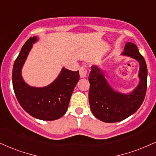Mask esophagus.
Listing matches in <instances>:
<instances>
[{"mask_svg": "<svg viewBox=\"0 0 156 156\" xmlns=\"http://www.w3.org/2000/svg\"><path fill=\"white\" fill-rule=\"evenodd\" d=\"M87 70L85 67L81 66L80 69V76L81 78H84L87 76Z\"/></svg>", "mask_w": 156, "mask_h": 156, "instance_id": "34e87169", "label": "esophagus"}]
</instances>
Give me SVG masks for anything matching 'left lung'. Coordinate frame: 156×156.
I'll return each mask as SVG.
<instances>
[{"label": "left lung", "mask_w": 156, "mask_h": 156, "mask_svg": "<svg viewBox=\"0 0 156 156\" xmlns=\"http://www.w3.org/2000/svg\"><path fill=\"white\" fill-rule=\"evenodd\" d=\"M122 54L140 63V82L132 93L123 94L113 90L105 80L104 73L97 66L91 67L88 78L90 108L94 116L103 122H119L130 116L139 109L145 97L147 69L145 58L132 43H126Z\"/></svg>", "instance_id": "obj_1"}]
</instances>
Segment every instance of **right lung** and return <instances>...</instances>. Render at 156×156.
<instances>
[{"mask_svg": "<svg viewBox=\"0 0 156 156\" xmlns=\"http://www.w3.org/2000/svg\"><path fill=\"white\" fill-rule=\"evenodd\" d=\"M37 37H30L14 61L12 83L17 101L22 108L34 118L44 121L60 119L68 108L71 96L80 80L79 71L63 68L55 81L44 87L28 85L22 76V69Z\"/></svg>", "mask_w": 156, "mask_h": 156, "instance_id": "obj_1", "label": "right lung"}]
</instances>
